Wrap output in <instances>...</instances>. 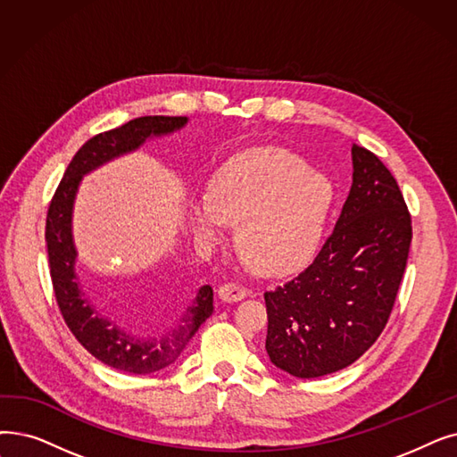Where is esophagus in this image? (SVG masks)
<instances>
[{
  "label": "esophagus",
  "mask_w": 457,
  "mask_h": 457,
  "mask_svg": "<svg viewBox=\"0 0 457 457\" xmlns=\"http://www.w3.org/2000/svg\"><path fill=\"white\" fill-rule=\"evenodd\" d=\"M218 296H220L224 303H239L246 296V289L235 282H228L218 289Z\"/></svg>",
  "instance_id": "1"
}]
</instances>
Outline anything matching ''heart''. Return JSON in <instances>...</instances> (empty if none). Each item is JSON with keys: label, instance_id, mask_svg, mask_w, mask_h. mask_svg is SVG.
Returning a JSON list of instances; mask_svg holds the SVG:
<instances>
[{"label": "heart", "instance_id": "heart-1", "mask_svg": "<svg viewBox=\"0 0 457 457\" xmlns=\"http://www.w3.org/2000/svg\"><path fill=\"white\" fill-rule=\"evenodd\" d=\"M332 205L325 175L278 147H255L231 156L216 170L209 195L188 205L195 239L220 243L229 224L253 265L282 274L303 265L320 246Z\"/></svg>", "mask_w": 457, "mask_h": 457}]
</instances>
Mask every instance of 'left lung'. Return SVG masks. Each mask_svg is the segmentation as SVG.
Returning <instances> with one entry per match:
<instances>
[{
  "label": "left lung",
  "instance_id": "8db88e82",
  "mask_svg": "<svg viewBox=\"0 0 457 457\" xmlns=\"http://www.w3.org/2000/svg\"><path fill=\"white\" fill-rule=\"evenodd\" d=\"M353 185L315 260L265 293L270 362L301 379L347 368L375 344L398 295L411 214L388 168L353 144Z\"/></svg>",
  "mask_w": 457,
  "mask_h": 457
}]
</instances>
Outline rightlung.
Instances as JSON below:
<instances>
[{
  "mask_svg": "<svg viewBox=\"0 0 457 457\" xmlns=\"http://www.w3.org/2000/svg\"><path fill=\"white\" fill-rule=\"evenodd\" d=\"M187 123L188 117L145 115L132 119L119 129L93 136L74 154L48 207L45 235L50 278L67 327L96 361L134 375L161 371L179 359L192 336L214 310L212 289L211 286H202L181 323L158 338H140L119 327L95 308L76 274L78 250L72 239L74 200L84 175L117 156L142 147L149 137L171 134Z\"/></svg>",
  "mask_w": 457,
  "mask_h": 457,
  "instance_id": "right-lung-1",
  "label": "right lung"
}]
</instances>
